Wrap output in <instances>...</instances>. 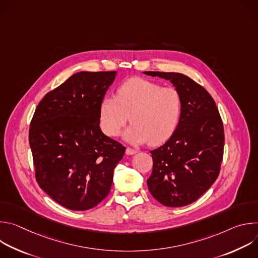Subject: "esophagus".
<instances>
[{"label":"esophagus","instance_id":"34e87169","mask_svg":"<svg viewBox=\"0 0 258 258\" xmlns=\"http://www.w3.org/2000/svg\"><path fill=\"white\" fill-rule=\"evenodd\" d=\"M137 152H138L137 150H135V149H133V148H130V147H127L126 151H125V153H126L127 155H134V154H136Z\"/></svg>","mask_w":258,"mask_h":258}]
</instances>
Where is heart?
Segmentation results:
<instances>
[{
	"label": "heart",
	"mask_w": 258,
	"mask_h": 258,
	"mask_svg": "<svg viewBox=\"0 0 258 258\" xmlns=\"http://www.w3.org/2000/svg\"><path fill=\"white\" fill-rule=\"evenodd\" d=\"M181 110V99L173 87L134 78L116 91L115 98L101 103V125L107 136L115 137L128 120L133 123L124 138L133 144L159 145L173 134Z\"/></svg>",
	"instance_id": "heart-1"
}]
</instances>
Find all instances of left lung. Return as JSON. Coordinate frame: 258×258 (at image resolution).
Here are the masks:
<instances>
[{
    "instance_id": "left-lung-1",
    "label": "left lung",
    "mask_w": 258,
    "mask_h": 258,
    "mask_svg": "<svg viewBox=\"0 0 258 258\" xmlns=\"http://www.w3.org/2000/svg\"><path fill=\"white\" fill-rule=\"evenodd\" d=\"M144 73L170 81L181 99L176 130L164 145L150 151L153 169L147 185L164 206H186L199 199L219 174L224 123L213 98L189 77L175 72Z\"/></svg>"
}]
</instances>
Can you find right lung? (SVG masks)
<instances>
[{
	"mask_svg": "<svg viewBox=\"0 0 258 258\" xmlns=\"http://www.w3.org/2000/svg\"><path fill=\"white\" fill-rule=\"evenodd\" d=\"M116 71H82L50 91L29 125L35 179L54 201L88 210L109 194L125 147L100 128V108Z\"/></svg>",
	"mask_w": 258,
	"mask_h": 258,
	"instance_id": "1",
	"label": "right lung"
}]
</instances>
